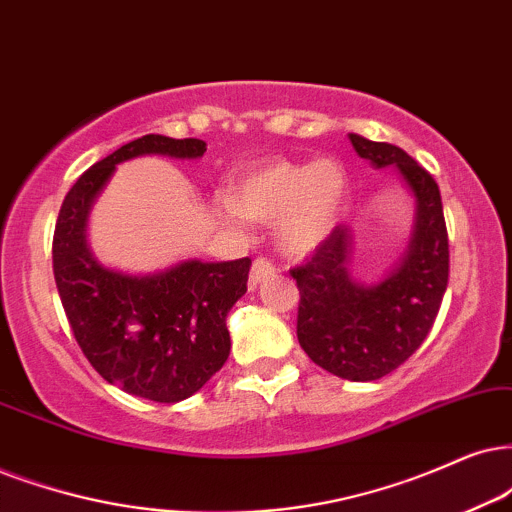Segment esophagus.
<instances>
[{"mask_svg": "<svg viewBox=\"0 0 512 512\" xmlns=\"http://www.w3.org/2000/svg\"><path fill=\"white\" fill-rule=\"evenodd\" d=\"M274 264L271 262H267V260H255L252 262V269H250V278H248V286H250V290H255L257 286H260L262 281H267L269 276H274Z\"/></svg>", "mask_w": 512, "mask_h": 512, "instance_id": "34e87169", "label": "esophagus"}]
</instances>
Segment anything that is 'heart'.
Here are the masks:
<instances>
[{"label":"heart","instance_id":"1","mask_svg":"<svg viewBox=\"0 0 512 512\" xmlns=\"http://www.w3.org/2000/svg\"><path fill=\"white\" fill-rule=\"evenodd\" d=\"M349 198V174L335 158L314 163L274 160L243 174L229 198L217 203L229 222H276V241L290 257H307L326 243Z\"/></svg>","mask_w":512,"mask_h":512}]
</instances>
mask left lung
<instances>
[{"instance_id": "left-lung-1", "label": "left lung", "mask_w": 512, "mask_h": 512, "mask_svg": "<svg viewBox=\"0 0 512 512\" xmlns=\"http://www.w3.org/2000/svg\"><path fill=\"white\" fill-rule=\"evenodd\" d=\"M349 141L375 170L394 167L409 189V245L380 281L364 283L352 274V229L335 226L312 262L293 269L297 340L316 366L368 383L399 368L428 338L449 283V238L437 181L409 153L361 134Z\"/></svg>"}]
</instances>
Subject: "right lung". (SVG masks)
I'll return each mask as SVG.
<instances>
[{
  "label": "right lung",
  "mask_w": 512,
  "mask_h": 512,
  "mask_svg": "<svg viewBox=\"0 0 512 512\" xmlns=\"http://www.w3.org/2000/svg\"><path fill=\"white\" fill-rule=\"evenodd\" d=\"M205 151L203 139L129 141L75 181L54 231L56 288L84 357L122 392L160 404L189 399L229 359L226 316L248 290L252 262L189 257L144 274L108 267L89 248V215L118 165L146 155L198 160Z\"/></svg>",
  "instance_id": "obj_1"
}]
</instances>
